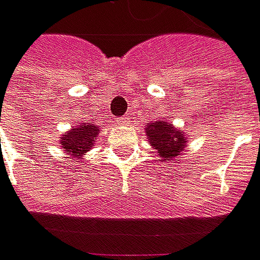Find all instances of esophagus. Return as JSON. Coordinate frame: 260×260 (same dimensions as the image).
Listing matches in <instances>:
<instances>
[{"mask_svg": "<svg viewBox=\"0 0 260 260\" xmlns=\"http://www.w3.org/2000/svg\"><path fill=\"white\" fill-rule=\"evenodd\" d=\"M130 121H128V118L127 117H120V118H117V124L118 125H125V124H128Z\"/></svg>", "mask_w": 260, "mask_h": 260, "instance_id": "34e87169", "label": "esophagus"}]
</instances>
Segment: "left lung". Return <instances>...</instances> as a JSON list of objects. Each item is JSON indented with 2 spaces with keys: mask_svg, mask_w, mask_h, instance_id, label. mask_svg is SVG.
<instances>
[{
  "mask_svg": "<svg viewBox=\"0 0 260 260\" xmlns=\"http://www.w3.org/2000/svg\"><path fill=\"white\" fill-rule=\"evenodd\" d=\"M145 133L152 149H155L161 161L166 162L179 161V158L183 155L185 148L188 146V138L185 136L183 130L176 128L169 121L148 122Z\"/></svg>",
  "mask_w": 260,
  "mask_h": 260,
  "instance_id": "left-lung-1",
  "label": "left lung"
}]
</instances>
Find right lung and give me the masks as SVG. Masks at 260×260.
<instances>
[{
  "instance_id": "add662e5",
  "label": "right lung",
  "mask_w": 260,
  "mask_h": 260,
  "mask_svg": "<svg viewBox=\"0 0 260 260\" xmlns=\"http://www.w3.org/2000/svg\"><path fill=\"white\" fill-rule=\"evenodd\" d=\"M99 133V125L91 122H81L80 125L68 130L60 136V146L68 155L83 159L84 155L94 145Z\"/></svg>"
}]
</instances>
